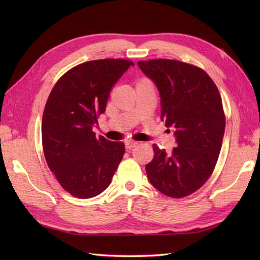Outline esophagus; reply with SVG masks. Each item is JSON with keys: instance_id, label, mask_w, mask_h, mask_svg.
<instances>
[{"instance_id": "esophagus-1", "label": "esophagus", "mask_w": 260, "mask_h": 260, "mask_svg": "<svg viewBox=\"0 0 260 260\" xmlns=\"http://www.w3.org/2000/svg\"><path fill=\"white\" fill-rule=\"evenodd\" d=\"M136 145H137V142H135V141H127V142L125 143L126 150H131V148L135 147Z\"/></svg>"}]
</instances>
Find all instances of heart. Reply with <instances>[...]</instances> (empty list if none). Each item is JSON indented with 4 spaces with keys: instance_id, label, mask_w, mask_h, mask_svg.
<instances>
[{
    "instance_id": "1",
    "label": "heart",
    "mask_w": 260,
    "mask_h": 260,
    "mask_svg": "<svg viewBox=\"0 0 260 260\" xmlns=\"http://www.w3.org/2000/svg\"><path fill=\"white\" fill-rule=\"evenodd\" d=\"M150 80L148 79H146V78H140L139 80H137V84L136 85H139V84H143V82H148Z\"/></svg>"
}]
</instances>
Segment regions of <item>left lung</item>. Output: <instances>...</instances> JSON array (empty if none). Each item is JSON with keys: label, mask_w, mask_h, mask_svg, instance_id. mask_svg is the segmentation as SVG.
<instances>
[{"label": "left lung", "mask_w": 260, "mask_h": 260, "mask_svg": "<svg viewBox=\"0 0 260 260\" xmlns=\"http://www.w3.org/2000/svg\"><path fill=\"white\" fill-rule=\"evenodd\" d=\"M161 96V119L175 128L171 154L154 144L146 165L152 185L180 199L200 189L211 176L221 150L225 116L217 86L203 69L171 59L139 61Z\"/></svg>", "instance_id": "1"}]
</instances>
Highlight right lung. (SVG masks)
Segmentation results:
<instances>
[{"mask_svg": "<svg viewBox=\"0 0 260 260\" xmlns=\"http://www.w3.org/2000/svg\"><path fill=\"white\" fill-rule=\"evenodd\" d=\"M134 62L99 59L68 70L53 86L42 116V147L63 190L80 199L101 194L125 153L123 142L96 137L92 126L106 109L109 92Z\"/></svg>", "mask_w": 260, "mask_h": 260, "instance_id": "1", "label": "right lung"}]
</instances>
